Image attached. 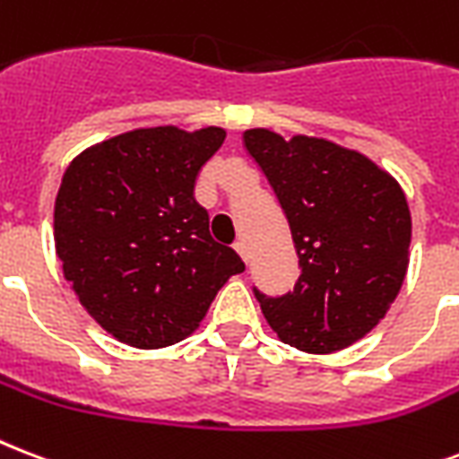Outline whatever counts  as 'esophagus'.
<instances>
[{
    "label": "esophagus",
    "instance_id": "esophagus-1",
    "mask_svg": "<svg viewBox=\"0 0 459 459\" xmlns=\"http://www.w3.org/2000/svg\"><path fill=\"white\" fill-rule=\"evenodd\" d=\"M233 247H236V253L240 255V257H243L245 262L250 260V253H247V245H245V240H238V243L233 245Z\"/></svg>",
    "mask_w": 459,
    "mask_h": 459
}]
</instances>
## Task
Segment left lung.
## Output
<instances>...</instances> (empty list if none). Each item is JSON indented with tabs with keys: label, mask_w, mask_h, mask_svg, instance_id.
<instances>
[{
	"label": "left lung",
	"mask_w": 459,
	"mask_h": 459,
	"mask_svg": "<svg viewBox=\"0 0 459 459\" xmlns=\"http://www.w3.org/2000/svg\"><path fill=\"white\" fill-rule=\"evenodd\" d=\"M245 149L274 187L300 262L293 293H255L269 327L307 354L363 339L390 310L409 267L411 214L402 185L356 149L245 129Z\"/></svg>",
	"instance_id": "8db88e82"
}]
</instances>
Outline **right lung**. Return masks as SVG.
<instances>
[{
    "mask_svg": "<svg viewBox=\"0 0 459 459\" xmlns=\"http://www.w3.org/2000/svg\"><path fill=\"white\" fill-rule=\"evenodd\" d=\"M226 129L160 125L83 149L55 199V250L83 310L134 349L190 337L216 293L245 269L209 233L199 170Z\"/></svg>",
    "mask_w": 459,
    "mask_h": 459,
    "instance_id": "1",
    "label": "right lung"
}]
</instances>
